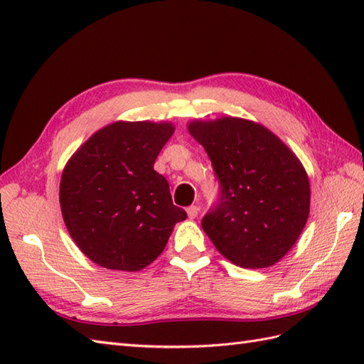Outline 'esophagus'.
I'll return each instance as SVG.
<instances>
[{
  "mask_svg": "<svg viewBox=\"0 0 364 364\" xmlns=\"http://www.w3.org/2000/svg\"><path fill=\"white\" fill-rule=\"evenodd\" d=\"M188 215H189V219H196L197 215H198V211H200V208L198 206H196V205H192V206H189L188 208Z\"/></svg>",
  "mask_w": 364,
  "mask_h": 364,
  "instance_id": "esophagus-1",
  "label": "esophagus"
}]
</instances>
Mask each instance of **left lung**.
<instances>
[{
    "mask_svg": "<svg viewBox=\"0 0 364 364\" xmlns=\"http://www.w3.org/2000/svg\"><path fill=\"white\" fill-rule=\"evenodd\" d=\"M219 180L202 228L223 257L249 269L280 261L310 214V181L288 146L259 123L237 117L191 122Z\"/></svg>",
    "mask_w": 364,
    "mask_h": 364,
    "instance_id": "left-lung-1",
    "label": "left lung"
}]
</instances>
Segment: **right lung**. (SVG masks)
I'll use <instances>...</instances> for the list:
<instances>
[{"mask_svg":"<svg viewBox=\"0 0 364 364\" xmlns=\"http://www.w3.org/2000/svg\"><path fill=\"white\" fill-rule=\"evenodd\" d=\"M172 123L115 122L84 142L60 178L65 227L89 259L136 272L156 259L176 222L168 183L153 168Z\"/></svg>","mask_w":364,"mask_h":364,"instance_id":"add662e5","label":"right lung"}]
</instances>
